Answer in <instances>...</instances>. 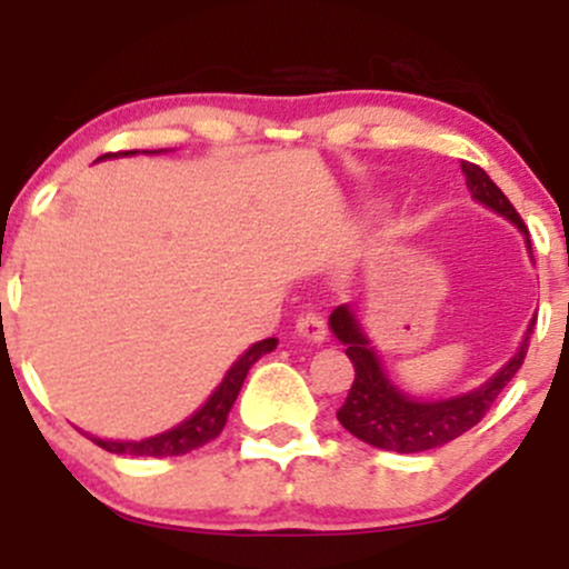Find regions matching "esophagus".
Here are the masks:
<instances>
[{
	"instance_id": "34e87169",
	"label": "esophagus",
	"mask_w": 569,
	"mask_h": 569,
	"mask_svg": "<svg viewBox=\"0 0 569 569\" xmlns=\"http://www.w3.org/2000/svg\"><path fill=\"white\" fill-rule=\"evenodd\" d=\"M297 331L299 337L307 339V342L321 345L326 339V321L318 312H302V316L297 318Z\"/></svg>"
}]
</instances>
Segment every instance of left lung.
<instances>
[{"instance_id": "left-lung-1", "label": "left lung", "mask_w": 569, "mask_h": 569, "mask_svg": "<svg viewBox=\"0 0 569 569\" xmlns=\"http://www.w3.org/2000/svg\"><path fill=\"white\" fill-rule=\"evenodd\" d=\"M462 173H466V184L471 189L473 200H479L481 206L492 208L495 213L511 221L516 230L525 234L527 251L532 253L530 232H527L525 221L516 213L511 200L500 192V187L479 166H473V162L462 160ZM329 326L339 342L348 348L345 356L356 367V380H352L350 393L337 411V420L356 439L367 441L371 447L411 455L441 447V443L452 441L457 436L466 433V430H471L476 422H481V417L498 401L502 388L513 380V375L525 363L527 348H530V335L535 329V318L527 326V335L521 339L516 356L492 380L468 390V393L436 398V401L433 398L428 401V398H415L403 393L398 385L388 380L380 356L371 348L369 337L363 335L356 312L348 305H339L331 312Z\"/></svg>"}]
</instances>
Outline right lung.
Wrapping results in <instances>:
<instances>
[{"label": "right lung", "mask_w": 569, "mask_h": 569, "mask_svg": "<svg viewBox=\"0 0 569 569\" xmlns=\"http://www.w3.org/2000/svg\"><path fill=\"white\" fill-rule=\"evenodd\" d=\"M122 154H136L133 152H122ZM103 158H112V154H103ZM117 158V154H114ZM278 339H262V342L251 345L238 361L232 363L230 371L224 375V380L217 390H213L211 398H208L202 407L194 411L192 417H187L181 426H176L166 433L152 436V439H141V441H109V439H93L101 449L112 455H133V457H176V455H187L192 449L202 447V443L213 441L224 428L227 415H230L234 398H238L240 388H243V380L248 375V369L264 356V352L276 350Z\"/></svg>", "instance_id": "1"}]
</instances>
